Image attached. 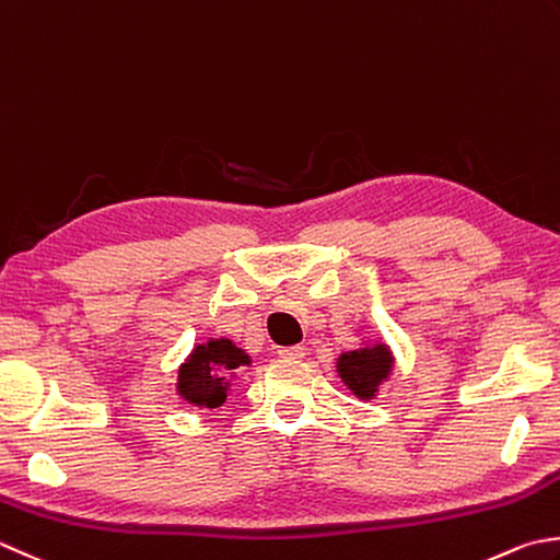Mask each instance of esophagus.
Masks as SVG:
<instances>
[{
  "instance_id": "esophagus-1",
  "label": "esophagus",
  "mask_w": 560,
  "mask_h": 560,
  "mask_svg": "<svg viewBox=\"0 0 560 560\" xmlns=\"http://www.w3.org/2000/svg\"><path fill=\"white\" fill-rule=\"evenodd\" d=\"M280 358H288V361H300V358H304V346L280 348Z\"/></svg>"
}]
</instances>
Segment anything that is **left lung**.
Returning <instances> with one entry per match:
<instances>
[{"mask_svg": "<svg viewBox=\"0 0 560 560\" xmlns=\"http://www.w3.org/2000/svg\"><path fill=\"white\" fill-rule=\"evenodd\" d=\"M395 368V355L383 341L363 343L336 358V373L358 399H375Z\"/></svg>", "mask_w": 560, "mask_h": 560, "instance_id": "obj_1", "label": "left lung"}]
</instances>
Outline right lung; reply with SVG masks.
Returning <instances> with one entry per match:
<instances>
[{
    "label": "right lung",
    "instance_id": "obj_1",
    "mask_svg": "<svg viewBox=\"0 0 560 560\" xmlns=\"http://www.w3.org/2000/svg\"><path fill=\"white\" fill-rule=\"evenodd\" d=\"M250 365V355L231 339L197 343L177 371V395L187 405L217 409L226 402L236 371Z\"/></svg>",
    "mask_w": 560,
    "mask_h": 560
}]
</instances>
